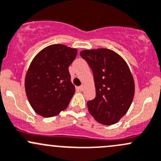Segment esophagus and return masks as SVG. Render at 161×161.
Instances as JSON below:
<instances>
[{
  "instance_id": "1",
  "label": "esophagus",
  "mask_w": 161,
  "mask_h": 161,
  "mask_svg": "<svg viewBox=\"0 0 161 161\" xmlns=\"http://www.w3.org/2000/svg\"><path fill=\"white\" fill-rule=\"evenodd\" d=\"M79 90H80V91H83V90H84V86L82 85V86H79Z\"/></svg>"
}]
</instances>
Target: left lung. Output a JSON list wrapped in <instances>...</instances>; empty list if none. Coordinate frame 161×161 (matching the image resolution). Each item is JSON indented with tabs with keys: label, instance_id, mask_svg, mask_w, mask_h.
I'll return each instance as SVG.
<instances>
[{
	"label": "left lung",
	"instance_id": "8db88e82",
	"mask_svg": "<svg viewBox=\"0 0 161 161\" xmlns=\"http://www.w3.org/2000/svg\"><path fill=\"white\" fill-rule=\"evenodd\" d=\"M93 73L96 97L87 102L89 113L103 125L117 123L129 109L134 96V81L120 55L107 48L80 52Z\"/></svg>",
	"mask_w": 161,
	"mask_h": 161
}]
</instances>
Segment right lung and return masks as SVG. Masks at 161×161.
Instances as JSON below:
<instances>
[{
  "instance_id": "1",
  "label": "right lung",
  "mask_w": 161,
  "mask_h": 161,
  "mask_svg": "<svg viewBox=\"0 0 161 161\" xmlns=\"http://www.w3.org/2000/svg\"><path fill=\"white\" fill-rule=\"evenodd\" d=\"M76 55L75 48L52 45L31 62L25 77V91L31 107L40 116H55L69 106L75 92L69 66Z\"/></svg>"
}]
</instances>
